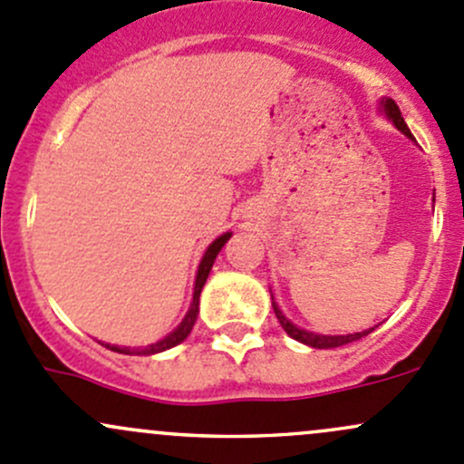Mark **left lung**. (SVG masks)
<instances>
[{
	"mask_svg": "<svg viewBox=\"0 0 464 464\" xmlns=\"http://www.w3.org/2000/svg\"><path fill=\"white\" fill-rule=\"evenodd\" d=\"M380 109L384 111V115H387L389 120L393 121V126H396L398 130H402V133L407 135L409 140H413L411 130H409V126L404 124L402 113H400L398 104L392 100V97H382V102H380ZM271 300H273V295H271ZM273 311H276V315H277V320H280L282 329H285L286 334L291 335V338L297 340V343H302V344H309V347H314V349H335V347H343V344H349V343H353V340L364 338V335H369V334H372V331L375 329V326H373V329L360 331V334H347V335H320V334H311V331L300 329V326H295L294 322L286 320V315L282 314L280 306H277L276 302H273Z\"/></svg>",
	"mask_w": 464,
	"mask_h": 464,
	"instance_id": "8db88e82",
	"label": "left lung"
}]
</instances>
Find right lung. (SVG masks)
Instances as JSON below:
<instances>
[{
    "instance_id": "add662e5",
    "label": "right lung",
    "mask_w": 464,
    "mask_h": 464,
    "mask_svg": "<svg viewBox=\"0 0 464 464\" xmlns=\"http://www.w3.org/2000/svg\"><path fill=\"white\" fill-rule=\"evenodd\" d=\"M228 237H231V233H224V236H219L216 242H211V245H208L207 253H204L202 262H199V266H198V276H195L193 302H191V306H188V311H187V315H184V320L179 322L178 329H173V331H170V334L167 335V338L160 340V343H155V344H149V347L142 349V351H138V349H129V347H115V344H104V343H102V344H104L106 349L117 351V353H126V355H130V353L153 355V353H160V351H167V349H170V347H175V344L184 343V340H187V335L191 334V329H193L195 320H198V314H199V294H202L204 282H207L208 273H211V266H213V262H216V257H218L219 248H222L224 245H227Z\"/></svg>"
}]
</instances>
